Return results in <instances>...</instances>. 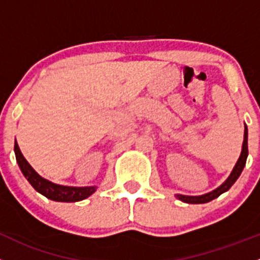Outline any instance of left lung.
I'll return each instance as SVG.
<instances>
[{
  "label": "left lung",
  "mask_w": 260,
  "mask_h": 260,
  "mask_svg": "<svg viewBox=\"0 0 260 260\" xmlns=\"http://www.w3.org/2000/svg\"><path fill=\"white\" fill-rule=\"evenodd\" d=\"M246 157H248V128L245 125V132H244V142H243V150H241V155L239 157L238 162H236L235 168H234L233 173L230 174V176L228 178V180L222 184V185L218 186L215 190L210 191L207 194H203V196H198V197H190V196H181V194H178L176 197L180 201L185 203H191V205H198V203H207L211 202L215 198L220 197L221 194L228 191L229 189L233 186V184L238 180V178L240 176L241 171H243L244 166H245Z\"/></svg>",
  "instance_id": "1"
}]
</instances>
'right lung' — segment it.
<instances>
[{
  "mask_svg": "<svg viewBox=\"0 0 260 260\" xmlns=\"http://www.w3.org/2000/svg\"><path fill=\"white\" fill-rule=\"evenodd\" d=\"M15 155H16V161L21 169L22 174L27 179V181L31 184L32 188L49 200L57 201V202H79V201H82L91 196L96 189V186L75 188V186L58 185V184L42 178L25 160L16 142H15Z\"/></svg>",
  "mask_w": 260,
  "mask_h": 260,
  "instance_id": "1",
  "label": "right lung"
}]
</instances>
